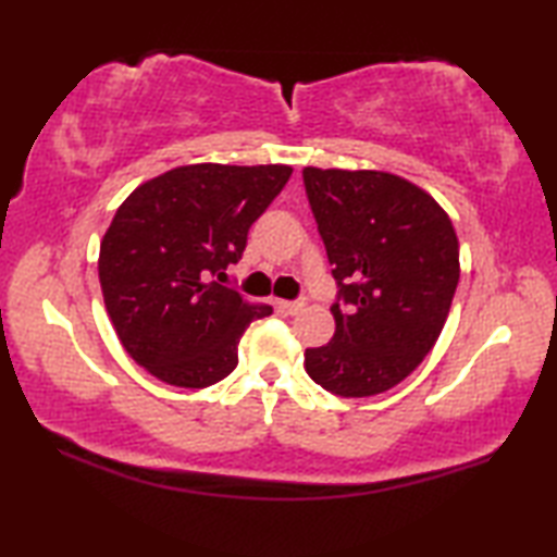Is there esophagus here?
I'll return each mask as SVG.
<instances>
[{"instance_id":"obj_1","label":"esophagus","mask_w":557,"mask_h":557,"mask_svg":"<svg viewBox=\"0 0 557 557\" xmlns=\"http://www.w3.org/2000/svg\"><path fill=\"white\" fill-rule=\"evenodd\" d=\"M277 307L285 314H297V312H301V309L307 307V299L305 297H299V299H280Z\"/></svg>"}]
</instances>
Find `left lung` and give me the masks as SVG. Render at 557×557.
Here are the masks:
<instances>
[{"label":"left lung","instance_id":"obj_1","mask_svg":"<svg viewBox=\"0 0 557 557\" xmlns=\"http://www.w3.org/2000/svg\"><path fill=\"white\" fill-rule=\"evenodd\" d=\"M307 199L336 280L334 338L305 369L342 398H369L418 369L447 322L459 243L430 194L385 172L307 166Z\"/></svg>","mask_w":557,"mask_h":557}]
</instances>
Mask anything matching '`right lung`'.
Wrapping results in <instances>:
<instances>
[{"mask_svg":"<svg viewBox=\"0 0 557 557\" xmlns=\"http://www.w3.org/2000/svg\"><path fill=\"white\" fill-rule=\"evenodd\" d=\"M289 176L285 164L176 166L117 209L100 243L102 297L125 351L159 381H223L238 366L245 329L272 314L218 280Z\"/></svg>","mask_w":557,"mask_h":557,"instance_id":"add662e5","label":"right lung"}]
</instances>
